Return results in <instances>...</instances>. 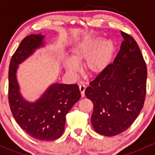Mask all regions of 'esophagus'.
Wrapping results in <instances>:
<instances>
[{
	"label": "esophagus",
	"instance_id": "1",
	"mask_svg": "<svg viewBox=\"0 0 155 155\" xmlns=\"http://www.w3.org/2000/svg\"><path fill=\"white\" fill-rule=\"evenodd\" d=\"M79 91H80L81 92V95H82V97H85V88H86V87L84 85H82V84H81V85H79Z\"/></svg>",
	"mask_w": 155,
	"mask_h": 155
}]
</instances>
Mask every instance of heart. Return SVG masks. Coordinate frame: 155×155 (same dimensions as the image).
I'll use <instances>...</instances> for the list:
<instances>
[{
    "mask_svg": "<svg viewBox=\"0 0 155 155\" xmlns=\"http://www.w3.org/2000/svg\"><path fill=\"white\" fill-rule=\"evenodd\" d=\"M115 42L111 39L102 40L101 37H87L76 45L72 49L71 59L64 62V67L70 73H76L78 65L84 61V70L90 76L103 73L111 63L115 53Z\"/></svg>",
    "mask_w": 155,
    "mask_h": 155,
    "instance_id": "b5f03b06",
    "label": "heart"
}]
</instances>
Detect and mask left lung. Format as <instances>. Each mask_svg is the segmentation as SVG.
<instances>
[{
    "label": "left lung",
    "instance_id": "8db88e82",
    "mask_svg": "<svg viewBox=\"0 0 155 155\" xmlns=\"http://www.w3.org/2000/svg\"><path fill=\"white\" fill-rule=\"evenodd\" d=\"M121 34L124 40L113 63L85 91L94 104L92 126L107 137L118 135L132 125L146 94L147 68L143 54L130 35Z\"/></svg>",
    "mask_w": 155,
    "mask_h": 155
}]
</instances>
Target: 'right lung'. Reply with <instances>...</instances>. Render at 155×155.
Instances as JSON below:
<instances>
[{
	"instance_id": "obj_1",
	"label": "right lung",
	"mask_w": 155,
	"mask_h": 155,
	"mask_svg": "<svg viewBox=\"0 0 155 155\" xmlns=\"http://www.w3.org/2000/svg\"><path fill=\"white\" fill-rule=\"evenodd\" d=\"M44 36L31 34L22 40L11 58L9 67L8 99L12 115L28 134L38 140L52 141L64 130L66 115L81 98L76 84L54 83L34 103L25 101L16 79L18 65L37 48L43 46Z\"/></svg>"
}]
</instances>
